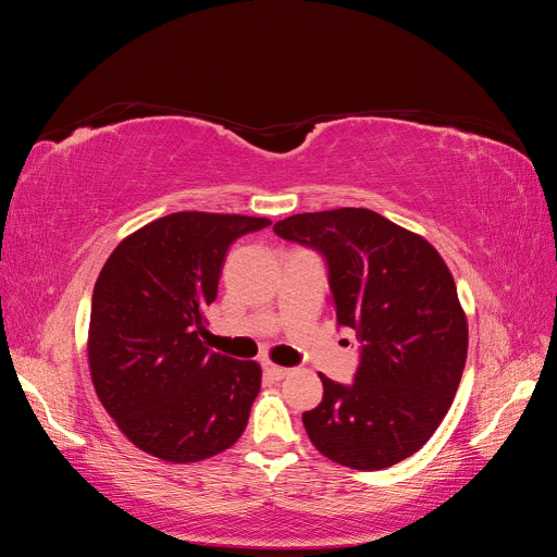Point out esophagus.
<instances>
[{"mask_svg": "<svg viewBox=\"0 0 557 557\" xmlns=\"http://www.w3.org/2000/svg\"><path fill=\"white\" fill-rule=\"evenodd\" d=\"M264 374L269 376V379H274V381H281V379H285L290 374V369H285V367H278V364H264Z\"/></svg>", "mask_w": 557, "mask_h": 557, "instance_id": "34e87169", "label": "esophagus"}]
</instances>
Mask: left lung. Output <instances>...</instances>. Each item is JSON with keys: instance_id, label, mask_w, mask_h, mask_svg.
Returning <instances> with one entry per match:
<instances>
[{"instance_id": "obj_1", "label": "left lung", "mask_w": 557, "mask_h": 557, "mask_svg": "<svg viewBox=\"0 0 557 557\" xmlns=\"http://www.w3.org/2000/svg\"><path fill=\"white\" fill-rule=\"evenodd\" d=\"M274 232L325 258L336 323L362 344L350 385L320 374L323 401L301 413L311 444L364 471L409 458L442 425L467 360V315L446 262L369 209L297 213Z\"/></svg>"}]
</instances>
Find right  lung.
<instances>
[{
  "mask_svg": "<svg viewBox=\"0 0 557 557\" xmlns=\"http://www.w3.org/2000/svg\"><path fill=\"white\" fill-rule=\"evenodd\" d=\"M272 221L178 211L115 246L92 293L88 364L95 393L127 440L185 465L239 440L262 369L205 344L230 246Z\"/></svg>",
  "mask_w": 557,
  "mask_h": 557,
  "instance_id": "right-lung-1",
  "label": "right lung"
}]
</instances>
